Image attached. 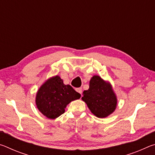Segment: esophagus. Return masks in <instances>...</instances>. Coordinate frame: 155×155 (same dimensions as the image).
<instances>
[{
    "instance_id": "esophagus-1",
    "label": "esophagus",
    "mask_w": 155,
    "mask_h": 155,
    "mask_svg": "<svg viewBox=\"0 0 155 155\" xmlns=\"http://www.w3.org/2000/svg\"><path fill=\"white\" fill-rule=\"evenodd\" d=\"M77 91H78V92L79 93L81 96H82V88H81V87L77 88Z\"/></svg>"
}]
</instances>
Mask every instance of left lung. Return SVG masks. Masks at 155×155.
<instances>
[{"label":"left lung","instance_id":"1","mask_svg":"<svg viewBox=\"0 0 155 155\" xmlns=\"http://www.w3.org/2000/svg\"><path fill=\"white\" fill-rule=\"evenodd\" d=\"M82 100L96 117L104 118L111 114L117 107V97L111 84L101 77L94 75L90 81V87L83 93Z\"/></svg>","mask_w":155,"mask_h":155}]
</instances>
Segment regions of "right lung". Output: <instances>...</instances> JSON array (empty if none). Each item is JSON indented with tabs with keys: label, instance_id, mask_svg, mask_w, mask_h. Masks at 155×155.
I'll return each mask as SVG.
<instances>
[{
	"label": "right lung",
	"instance_id": "obj_1",
	"mask_svg": "<svg viewBox=\"0 0 155 155\" xmlns=\"http://www.w3.org/2000/svg\"><path fill=\"white\" fill-rule=\"evenodd\" d=\"M81 94L70 85H65L59 76L50 78L39 89L35 103L41 114L49 119H55L65 112V108Z\"/></svg>",
	"mask_w": 155,
	"mask_h": 155
}]
</instances>
